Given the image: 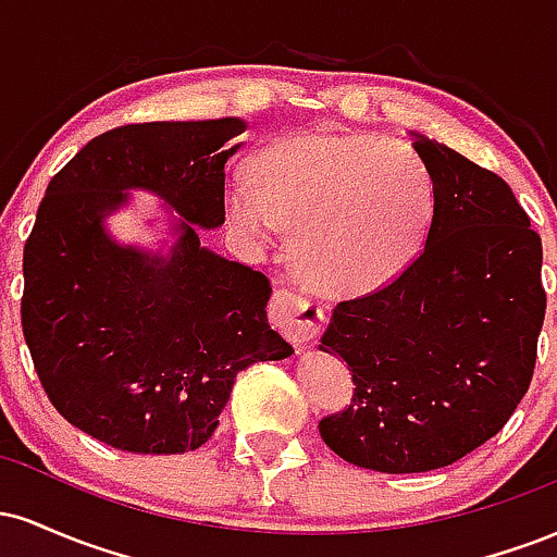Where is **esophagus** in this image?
Returning <instances> with one entry per match:
<instances>
[{"label":"esophagus","mask_w":557,"mask_h":557,"mask_svg":"<svg viewBox=\"0 0 557 557\" xmlns=\"http://www.w3.org/2000/svg\"><path fill=\"white\" fill-rule=\"evenodd\" d=\"M270 309L274 324L290 343L306 345L322 332L324 306L306 287H280Z\"/></svg>","instance_id":"esophagus-1"}]
</instances>
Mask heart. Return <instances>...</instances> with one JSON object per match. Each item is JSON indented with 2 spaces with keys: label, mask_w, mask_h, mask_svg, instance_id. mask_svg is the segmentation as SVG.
Here are the masks:
<instances>
[{
  "label": "heart",
  "mask_w": 557,
  "mask_h": 557,
  "mask_svg": "<svg viewBox=\"0 0 557 557\" xmlns=\"http://www.w3.org/2000/svg\"><path fill=\"white\" fill-rule=\"evenodd\" d=\"M230 222L253 238L293 233V259L327 293L387 283L424 246L437 185L406 146L374 136L298 133L253 159V183L235 177Z\"/></svg>",
  "instance_id": "1"
}]
</instances>
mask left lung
<instances>
[{"mask_svg":"<svg viewBox=\"0 0 557 557\" xmlns=\"http://www.w3.org/2000/svg\"><path fill=\"white\" fill-rule=\"evenodd\" d=\"M417 151L437 185L424 248L341 300L319 345L356 385L319 434L382 474L443 469L503 430L532 382L547 306L540 233L508 183L430 138Z\"/></svg>","mask_w":557,"mask_h":557,"instance_id":"left-lung-1","label":"left lung"}]
</instances>
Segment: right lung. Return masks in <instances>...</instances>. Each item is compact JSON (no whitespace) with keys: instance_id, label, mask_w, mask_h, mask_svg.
<instances>
[{"instance_id":"obj_1","label":"right lung","mask_w":557,"mask_h":557,"mask_svg":"<svg viewBox=\"0 0 557 557\" xmlns=\"http://www.w3.org/2000/svg\"><path fill=\"white\" fill-rule=\"evenodd\" d=\"M246 125L131 123L49 181L23 251L21 319L44 393L70 424L127 453L207 443L251 363L293 348L267 322L270 280L198 243L225 222V164ZM149 187L186 216L170 262L120 249L100 214Z\"/></svg>"}]
</instances>
